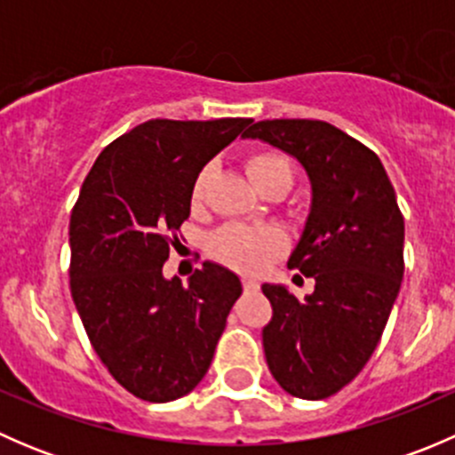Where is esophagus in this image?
<instances>
[{"label":"esophagus","mask_w":455,"mask_h":455,"mask_svg":"<svg viewBox=\"0 0 455 455\" xmlns=\"http://www.w3.org/2000/svg\"><path fill=\"white\" fill-rule=\"evenodd\" d=\"M242 286H244L246 292L259 291V282H257L255 277H244V279H242Z\"/></svg>","instance_id":"obj_1"}]
</instances>
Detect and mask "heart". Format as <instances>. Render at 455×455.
<instances>
[{"instance_id":"b5f03b06","label":"heart","mask_w":455,"mask_h":455,"mask_svg":"<svg viewBox=\"0 0 455 455\" xmlns=\"http://www.w3.org/2000/svg\"><path fill=\"white\" fill-rule=\"evenodd\" d=\"M246 173L264 194L273 187L288 189L292 185V178H295L291 158L273 149L251 154L246 158ZM204 185L206 172H202L196 178L194 189H191V206L194 209H200L202 202H204ZM283 246H286V240L277 228L255 227V224H228L211 237L209 253L235 270L259 273L273 264L275 257L283 251Z\"/></svg>"}]
</instances>
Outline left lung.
<instances>
[{
  "label": "left lung",
  "instance_id": "1",
  "mask_svg": "<svg viewBox=\"0 0 455 455\" xmlns=\"http://www.w3.org/2000/svg\"><path fill=\"white\" fill-rule=\"evenodd\" d=\"M295 156L313 185L306 231L288 259L315 279L304 301L264 283L270 374L288 394L319 401L365 368L401 291L405 220L379 156L339 127L308 118L259 121L244 132Z\"/></svg>",
  "mask_w": 455,
  "mask_h": 455
}]
</instances>
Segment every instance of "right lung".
<instances>
[{
  "label": "right lung",
  "instance_id": "1",
  "mask_svg": "<svg viewBox=\"0 0 455 455\" xmlns=\"http://www.w3.org/2000/svg\"><path fill=\"white\" fill-rule=\"evenodd\" d=\"M251 118H156L109 142L70 215V292L100 363L149 403L189 394L213 361L242 283L204 261L189 286L163 264L206 163Z\"/></svg>",
  "mask_w": 455,
  "mask_h": 455
}]
</instances>
